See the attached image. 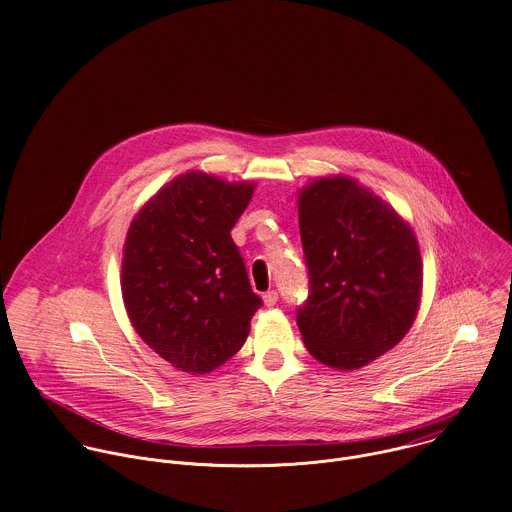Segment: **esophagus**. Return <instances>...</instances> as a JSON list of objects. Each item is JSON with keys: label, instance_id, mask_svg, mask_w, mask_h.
<instances>
[{"label": "esophagus", "instance_id": "esophagus-1", "mask_svg": "<svg viewBox=\"0 0 512 512\" xmlns=\"http://www.w3.org/2000/svg\"><path fill=\"white\" fill-rule=\"evenodd\" d=\"M277 300H279V296H277V291H265L263 294V304L267 306V308H271V306H275L277 304Z\"/></svg>", "mask_w": 512, "mask_h": 512}]
</instances>
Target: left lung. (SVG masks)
I'll return each instance as SVG.
<instances>
[{
    "label": "left lung",
    "mask_w": 512,
    "mask_h": 512,
    "mask_svg": "<svg viewBox=\"0 0 512 512\" xmlns=\"http://www.w3.org/2000/svg\"><path fill=\"white\" fill-rule=\"evenodd\" d=\"M310 296L298 312L308 352L336 371H356L411 330L423 291V261L405 218L346 174L298 192Z\"/></svg>",
    "instance_id": "8db88e82"
}]
</instances>
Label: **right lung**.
<instances>
[{"label":"right lung","mask_w":512,"mask_h":512,"mask_svg":"<svg viewBox=\"0 0 512 512\" xmlns=\"http://www.w3.org/2000/svg\"><path fill=\"white\" fill-rule=\"evenodd\" d=\"M253 192L255 182L188 170L129 225L121 261L129 322L182 373L206 375L235 356L261 306L231 239Z\"/></svg>","instance_id":"1"}]
</instances>
